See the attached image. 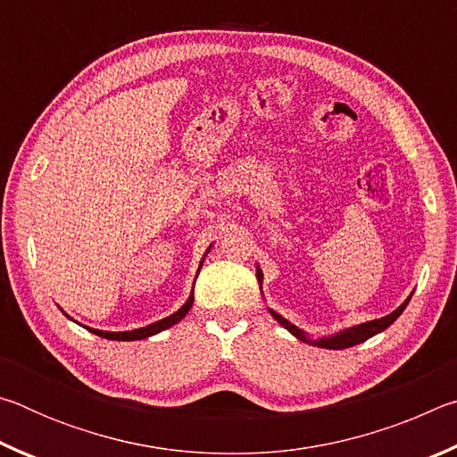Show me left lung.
Listing matches in <instances>:
<instances>
[{
	"instance_id": "1",
	"label": "left lung",
	"mask_w": 457,
	"mask_h": 457,
	"mask_svg": "<svg viewBox=\"0 0 457 457\" xmlns=\"http://www.w3.org/2000/svg\"><path fill=\"white\" fill-rule=\"evenodd\" d=\"M258 282H262L260 270H258ZM409 298H411V296H409ZM409 298L405 300L403 304H401V306L397 308L395 312L386 314V316H383V319L365 322V324H361V327H354V328H349V330L340 332V335H337V337L320 338V340H308V338L304 337L303 330L294 327V324H290L286 319H282V316L278 314V312H274V311H270V312H272L274 319H276L278 322H280L284 328H288L294 337L300 338V340H304V343H312L314 346H320V349H349V346H354V345H359V343H365L367 338L375 337L377 332H381V330H385L386 327H391V324L399 319V314L405 311V306L409 304Z\"/></svg>"
}]
</instances>
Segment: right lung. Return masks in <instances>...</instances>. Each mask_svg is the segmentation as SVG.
Listing matches in <instances>:
<instances>
[{"label":"right lung","instance_id":"right-lung-1","mask_svg":"<svg viewBox=\"0 0 457 457\" xmlns=\"http://www.w3.org/2000/svg\"><path fill=\"white\" fill-rule=\"evenodd\" d=\"M191 306H193V294L189 296L187 303H185L175 314L167 316V319L154 322V324H149V327H145V328H137V330H129V332H103V330H95V328H88V330L95 332V335H98V337L108 338V340H141V338L157 335V332L165 330V328H169V327H173V324L179 322V320L183 319V316L189 312Z\"/></svg>","mask_w":457,"mask_h":457}]
</instances>
